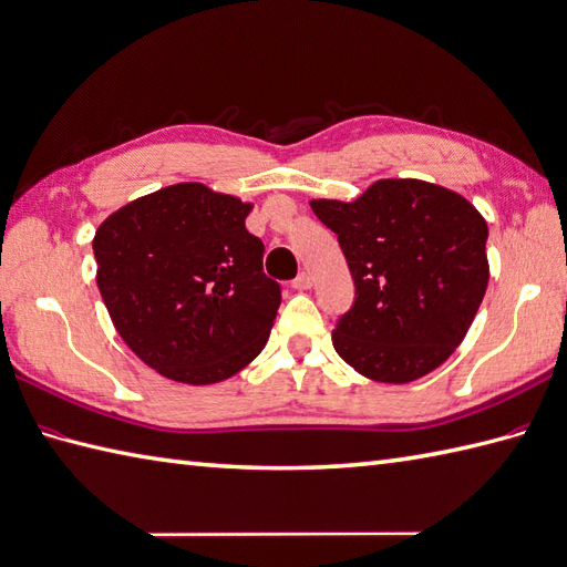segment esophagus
Returning a JSON list of instances; mask_svg holds the SVG:
<instances>
[{
  "label": "esophagus",
  "mask_w": 567,
  "mask_h": 567,
  "mask_svg": "<svg viewBox=\"0 0 567 567\" xmlns=\"http://www.w3.org/2000/svg\"><path fill=\"white\" fill-rule=\"evenodd\" d=\"M311 285H313V280H311L309 272H301V275H297V278L292 280V287L299 289V292H305V289H309Z\"/></svg>",
  "instance_id": "obj_1"
}]
</instances>
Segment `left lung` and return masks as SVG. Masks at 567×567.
<instances>
[{
  "mask_svg": "<svg viewBox=\"0 0 567 567\" xmlns=\"http://www.w3.org/2000/svg\"><path fill=\"white\" fill-rule=\"evenodd\" d=\"M338 234L354 305L333 348L354 372L408 384L450 358L476 316L491 268L488 224L466 197L417 178H381L358 200H311Z\"/></svg>",
  "mask_w": 567,
  "mask_h": 567,
  "instance_id": "8db88e82",
  "label": "left lung"
}]
</instances>
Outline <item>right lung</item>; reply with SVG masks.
<instances>
[{
    "label": "right lung",
    "instance_id": "1",
    "mask_svg": "<svg viewBox=\"0 0 567 567\" xmlns=\"http://www.w3.org/2000/svg\"><path fill=\"white\" fill-rule=\"evenodd\" d=\"M251 203L203 183L150 193L94 236L96 282L115 331L137 358L181 384H217L266 348L280 285L248 234Z\"/></svg>",
    "mask_w": 567,
    "mask_h": 567
}]
</instances>
